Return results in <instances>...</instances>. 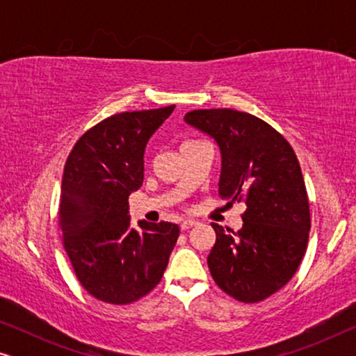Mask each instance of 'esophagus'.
Wrapping results in <instances>:
<instances>
[{
    "label": "esophagus",
    "instance_id": "34e87169",
    "mask_svg": "<svg viewBox=\"0 0 356 356\" xmlns=\"http://www.w3.org/2000/svg\"><path fill=\"white\" fill-rule=\"evenodd\" d=\"M196 225H197L196 220H183L181 222V230H189V228H193Z\"/></svg>",
    "mask_w": 356,
    "mask_h": 356
}]
</instances>
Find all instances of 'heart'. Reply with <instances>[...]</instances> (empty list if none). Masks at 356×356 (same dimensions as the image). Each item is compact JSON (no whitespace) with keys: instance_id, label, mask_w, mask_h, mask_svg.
<instances>
[{"instance_id":"1","label":"heart","mask_w":356,"mask_h":356,"mask_svg":"<svg viewBox=\"0 0 356 356\" xmlns=\"http://www.w3.org/2000/svg\"><path fill=\"white\" fill-rule=\"evenodd\" d=\"M189 143H191V140H188V143H183V144H189Z\"/></svg>"}]
</instances>
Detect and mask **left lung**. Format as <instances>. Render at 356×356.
<instances>
[{"mask_svg":"<svg viewBox=\"0 0 356 356\" xmlns=\"http://www.w3.org/2000/svg\"><path fill=\"white\" fill-rule=\"evenodd\" d=\"M184 123L218 145V196L246 204L238 232L212 223L209 270L235 300H266L295 275L308 245L309 204L298 159L284 136L245 111L194 110Z\"/></svg>","mask_w":356,"mask_h":356,"instance_id":"8db88e82","label":"left lung"}]
</instances>
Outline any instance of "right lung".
Here are the masks:
<instances>
[{
	"mask_svg": "<svg viewBox=\"0 0 356 356\" xmlns=\"http://www.w3.org/2000/svg\"><path fill=\"white\" fill-rule=\"evenodd\" d=\"M175 105L126 111L87 131L66 160L60 225L81 285L97 300L128 305L152 291L179 236L177 223L131 227L128 197L144 181L149 139Z\"/></svg>",
	"mask_w": 356,
	"mask_h": 356,
	"instance_id": "right-lung-1",
	"label": "right lung"
}]
</instances>
